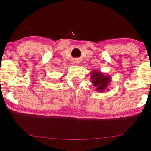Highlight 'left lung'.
<instances>
[{
    "label": "left lung",
    "instance_id": "1",
    "mask_svg": "<svg viewBox=\"0 0 151 151\" xmlns=\"http://www.w3.org/2000/svg\"><path fill=\"white\" fill-rule=\"evenodd\" d=\"M91 82L96 91L99 93H103L109 90L108 86L111 83L112 77L110 75H104L101 71L93 70L91 74Z\"/></svg>",
    "mask_w": 151,
    "mask_h": 151
}]
</instances>
